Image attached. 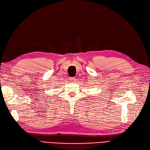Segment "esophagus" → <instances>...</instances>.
<instances>
[{"mask_svg":"<svg viewBox=\"0 0 150 150\" xmlns=\"http://www.w3.org/2000/svg\"><path fill=\"white\" fill-rule=\"evenodd\" d=\"M70 81L71 82H75L76 81V79L75 78V77H70Z\"/></svg>","mask_w":150,"mask_h":150,"instance_id":"esophagus-1","label":"esophagus"}]
</instances>
